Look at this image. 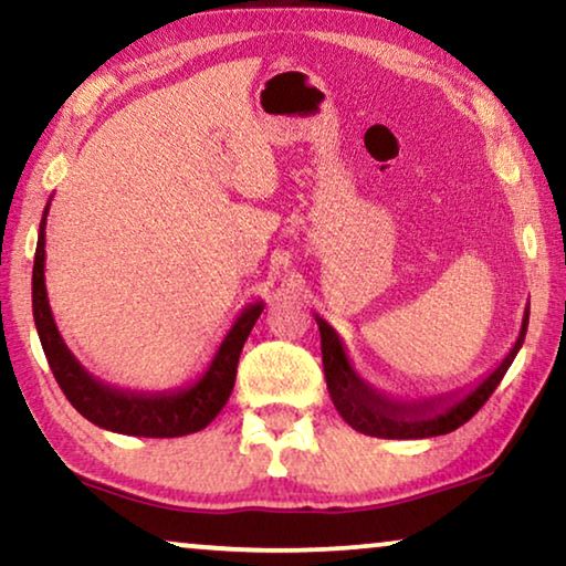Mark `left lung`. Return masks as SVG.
<instances>
[{"label": "left lung", "instance_id": "1", "mask_svg": "<svg viewBox=\"0 0 566 566\" xmlns=\"http://www.w3.org/2000/svg\"><path fill=\"white\" fill-rule=\"evenodd\" d=\"M528 312L523 314V327L517 335L513 350L505 355V360L492 370L490 376L482 378L474 389L467 394H440V397L430 399H394L386 397L368 381L355 374V368L347 360L345 345L335 329L329 327L322 316H316L322 335V363H324V378H327L329 397L335 401L337 412L343 420L350 424L353 430L363 432L370 438H389V440H417V438H436L446 436L469 422L484 401L492 397L497 389L502 376L513 366L517 350L523 347L525 329H528Z\"/></svg>", "mask_w": 566, "mask_h": 566}]
</instances>
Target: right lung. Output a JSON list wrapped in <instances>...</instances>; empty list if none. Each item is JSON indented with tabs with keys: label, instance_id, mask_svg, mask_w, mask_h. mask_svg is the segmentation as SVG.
Segmentation results:
<instances>
[{
	"label": "right lung",
	"instance_id": "obj_1",
	"mask_svg": "<svg viewBox=\"0 0 566 566\" xmlns=\"http://www.w3.org/2000/svg\"><path fill=\"white\" fill-rule=\"evenodd\" d=\"M49 206H45L41 229H38L33 265V319L61 391L66 394L76 412L87 417L90 422H95L97 428L123 432V436L180 438L203 430L229 401V394L234 389L239 355H242L247 337H250L265 304L254 301V304L242 308L227 337L221 339L211 366L206 368V374L196 384L172 391H128L118 389V386H107L74 358L64 337L59 335L56 322H53L43 275Z\"/></svg>",
	"mask_w": 566,
	"mask_h": 566
}]
</instances>
